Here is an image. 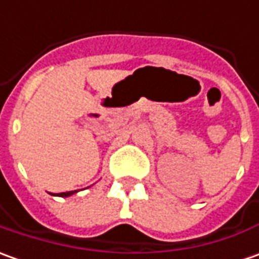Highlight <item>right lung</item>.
Listing matches in <instances>:
<instances>
[{
  "instance_id": "1",
  "label": "right lung",
  "mask_w": 259,
  "mask_h": 259,
  "mask_svg": "<svg viewBox=\"0 0 259 259\" xmlns=\"http://www.w3.org/2000/svg\"><path fill=\"white\" fill-rule=\"evenodd\" d=\"M73 193H76V191H66V193H59L58 196H61V197H68V196H72Z\"/></svg>"
}]
</instances>
